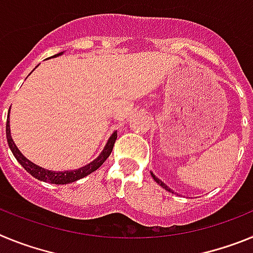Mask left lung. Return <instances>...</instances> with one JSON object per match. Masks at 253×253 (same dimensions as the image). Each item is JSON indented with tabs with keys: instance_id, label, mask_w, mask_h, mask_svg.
<instances>
[{
	"instance_id": "1",
	"label": "left lung",
	"mask_w": 253,
	"mask_h": 253,
	"mask_svg": "<svg viewBox=\"0 0 253 253\" xmlns=\"http://www.w3.org/2000/svg\"><path fill=\"white\" fill-rule=\"evenodd\" d=\"M151 175H152V177H153V178H154V181H156V182H157V184H158V185H160V186H162V187H163V189H165V190H167V191H169V193H173V191H172V190H171V189H169V186H167V185H166V184H163L162 181H161V180H160V178H158V177H156V176H154V175H153V173H152V172H151Z\"/></svg>"
}]
</instances>
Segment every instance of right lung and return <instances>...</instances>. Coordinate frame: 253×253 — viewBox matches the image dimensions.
Masks as SVG:
<instances>
[{
	"label": "right lung",
	"instance_id": "obj_1",
	"mask_svg": "<svg viewBox=\"0 0 253 253\" xmlns=\"http://www.w3.org/2000/svg\"><path fill=\"white\" fill-rule=\"evenodd\" d=\"M62 53H58V54L53 55V57H58ZM8 114H10V110H8ZM6 137H7V143L8 147L12 151L13 156L17 160V162L21 165L26 171L30 173L31 176H34L35 178L40 181H45V182H49V184H54V185H64V184H69V182H75V181L80 180V178L86 177L87 175H90L92 173L93 171L99 169L101 166L102 163L107 160V157L110 156L111 151H113V147L115 144V140L118 138V134L113 133V135L110 137V139L107 140L106 146H105L104 151L101 152L99 157L96 158L95 161H92L91 163H88L87 166L81 167V169H73V171H64V172H57V171H49V169H43V167L37 166L35 163L30 162L26 157L22 156L21 152L17 149V147L15 146V143H13L12 138H11V133H10V120L7 119L6 122Z\"/></svg>",
	"mask_w": 253,
	"mask_h": 253
}]
</instances>
